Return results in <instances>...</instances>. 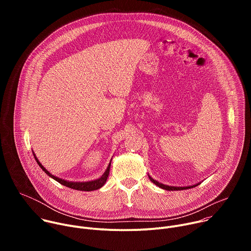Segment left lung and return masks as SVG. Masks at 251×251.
I'll return each mask as SVG.
<instances>
[{"label":"left lung","instance_id":"obj_1","mask_svg":"<svg viewBox=\"0 0 251 251\" xmlns=\"http://www.w3.org/2000/svg\"><path fill=\"white\" fill-rule=\"evenodd\" d=\"M149 178L151 180V182L154 183L156 186H158L159 188H162V189H164V190H167V191H181V190H186V189H192V188H195V187H197L198 185H200V184H197V185L191 186V187H178V188H177V187H170V186H166V185H163V184H161V183L155 181L154 178H152L150 176H149Z\"/></svg>","mask_w":251,"mask_h":251}]
</instances>
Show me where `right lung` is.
I'll use <instances>...</instances> for the list:
<instances>
[{
    "mask_svg": "<svg viewBox=\"0 0 251 251\" xmlns=\"http://www.w3.org/2000/svg\"><path fill=\"white\" fill-rule=\"evenodd\" d=\"M34 156V154H33ZM34 159L35 161L38 162L39 166L45 171V173L47 175H49L50 176H51L53 180H55L56 182H58L59 184L65 186V187H68L70 189H74V190H78V191H85V192H90V191H94V190H98L100 189L105 183H106V180L107 177H108V175H109V171H110V166H111V163H109V166L108 168H107V170L105 171V173L103 174V176L101 177H99L98 180H95V181H91V182H85V183H71V182H67V181H64V180H61V178L59 177H56L54 176L53 175H51L48 170H46L42 164L39 162V160L37 159V157L34 156Z\"/></svg>",
    "mask_w": 251,
    "mask_h": 251,
    "instance_id": "obj_1",
    "label": "right lung"
}]
</instances>
